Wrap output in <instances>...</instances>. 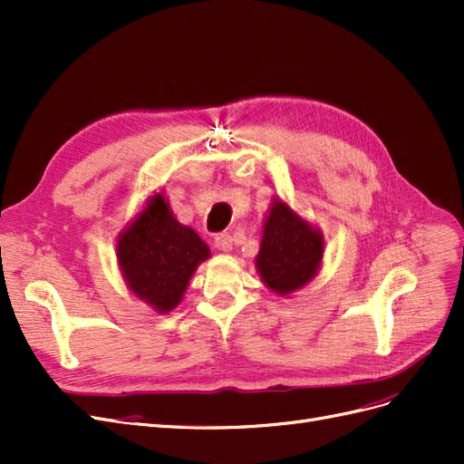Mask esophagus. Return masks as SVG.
Here are the masks:
<instances>
[{
    "instance_id": "esophagus-1",
    "label": "esophagus",
    "mask_w": 464,
    "mask_h": 464,
    "mask_svg": "<svg viewBox=\"0 0 464 464\" xmlns=\"http://www.w3.org/2000/svg\"><path fill=\"white\" fill-rule=\"evenodd\" d=\"M215 246H217V249H220V251H230V249H232V236H230L228 232L217 234Z\"/></svg>"
}]
</instances>
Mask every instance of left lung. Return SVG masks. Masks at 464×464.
I'll use <instances>...</instances> for the list:
<instances>
[{
  "mask_svg": "<svg viewBox=\"0 0 464 464\" xmlns=\"http://www.w3.org/2000/svg\"><path fill=\"white\" fill-rule=\"evenodd\" d=\"M323 257V236L283 203L275 201L263 227L256 259L263 283L278 294H290L317 273Z\"/></svg>",
  "mask_w": 464,
  "mask_h": 464,
  "instance_id": "left-lung-1",
  "label": "left lung"
}]
</instances>
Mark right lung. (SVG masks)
<instances>
[{"label":"right lung","mask_w":464,"mask_h":464,"mask_svg":"<svg viewBox=\"0 0 464 464\" xmlns=\"http://www.w3.org/2000/svg\"><path fill=\"white\" fill-rule=\"evenodd\" d=\"M207 257V244L181 227L162 195L149 201L118 240V261L128 286L160 314L179 304L191 275Z\"/></svg>","instance_id":"right-lung-1"}]
</instances>
